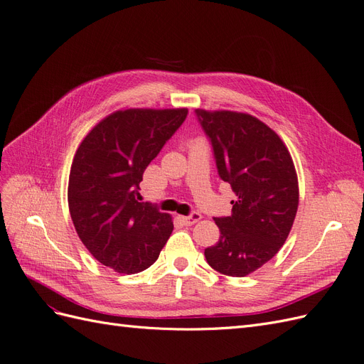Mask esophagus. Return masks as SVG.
I'll use <instances>...</instances> for the list:
<instances>
[{
  "label": "esophagus",
  "mask_w": 364,
  "mask_h": 364,
  "mask_svg": "<svg viewBox=\"0 0 364 364\" xmlns=\"http://www.w3.org/2000/svg\"><path fill=\"white\" fill-rule=\"evenodd\" d=\"M200 218H202V215H200L199 213H191L190 215L181 217V220L183 222V225H186V226H193V225H196L197 222H199Z\"/></svg>",
  "instance_id": "esophagus-1"
}]
</instances>
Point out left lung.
Here are the masks:
<instances>
[{"label": "left lung", "mask_w": 364, "mask_h": 364, "mask_svg": "<svg viewBox=\"0 0 364 364\" xmlns=\"http://www.w3.org/2000/svg\"><path fill=\"white\" fill-rule=\"evenodd\" d=\"M196 117L213 146L220 179L235 193L232 214L214 217L220 238L205 249L214 270L241 278L270 261L293 226L299 188L281 138L258 118L230 111Z\"/></svg>", "instance_id": "left-lung-1"}]
</instances>
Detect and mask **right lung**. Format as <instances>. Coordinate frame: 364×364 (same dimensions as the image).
I'll list each match as a JSON object with an SVG mask.
<instances>
[{
    "label": "right lung",
    "instance_id": "right-lung-1",
    "mask_svg": "<svg viewBox=\"0 0 364 364\" xmlns=\"http://www.w3.org/2000/svg\"><path fill=\"white\" fill-rule=\"evenodd\" d=\"M188 115V109H127L100 121L75 151L68 206L77 235L103 266L138 273L159 257L171 217L139 200L147 165Z\"/></svg>",
    "mask_w": 364,
    "mask_h": 364
}]
</instances>
